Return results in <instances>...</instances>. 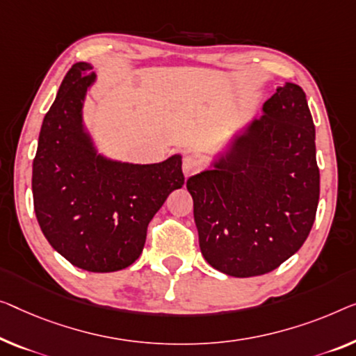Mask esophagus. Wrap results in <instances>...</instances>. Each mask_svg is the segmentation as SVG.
I'll list each match as a JSON object with an SVG mask.
<instances>
[{"mask_svg": "<svg viewBox=\"0 0 356 356\" xmlns=\"http://www.w3.org/2000/svg\"><path fill=\"white\" fill-rule=\"evenodd\" d=\"M201 169V163L198 160H195L192 156H185L184 161H182V171L185 174V177H190L193 176V174L200 172Z\"/></svg>", "mask_w": 356, "mask_h": 356, "instance_id": "1", "label": "esophagus"}]
</instances>
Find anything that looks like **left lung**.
<instances>
[{
    "mask_svg": "<svg viewBox=\"0 0 356 356\" xmlns=\"http://www.w3.org/2000/svg\"><path fill=\"white\" fill-rule=\"evenodd\" d=\"M233 150L187 180L206 262L236 278L278 268L304 245L320 200L315 124L304 89H277Z\"/></svg>",
    "mask_w": 356,
    "mask_h": 356,
    "instance_id": "8db88e82",
    "label": "left lung"
}]
</instances>
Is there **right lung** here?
I'll return each mask as SVG.
<instances>
[{"mask_svg": "<svg viewBox=\"0 0 356 356\" xmlns=\"http://www.w3.org/2000/svg\"><path fill=\"white\" fill-rule=\"evenodd\" d=\"M91 65L67 72L40 131L33 160L35 214L49 245L88 272L129 267L168 195L185 182L180 156L158 164L104 160L81 129Z\"/></svg>", "mask_w": 356, "mask_h": 356, "instance_id": "right-lung-1", "label": "right lung"}]
</instances>
